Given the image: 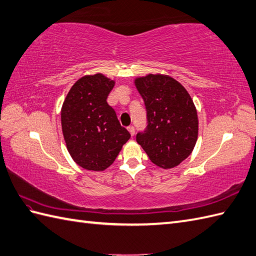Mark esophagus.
<instances>
[{
  "label": "esophagus",
  "mask_w": 256,
  "mask_h": 256,
  "mask_svg": "<svg viewBox=\"0 0 256 256\" xmlns=\"http://www.w3.org/2000/svg\"><path fill=\"white\" fill-rule=\"evenodd\" d=\"M128 130L130 134L132 135V136L135 134V128H134V126H128Z\"/></svg>",
  "instance_id": "34e87169"
}]
</instances>
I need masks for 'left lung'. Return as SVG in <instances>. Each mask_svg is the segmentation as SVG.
<instances>
[{
    "instance_id": "obj_1",
    "label": "left lung",
    "mask_w": 256,
    "mask_h": 256,
    "mask_svg": "<svg viewBox=\"0 0 256 256\" xmlns=\"http://www.w3.org/2000/svg\"><path fill=\"white\" fill-rule=\"evenodd\" d=\"M147 110V128L136 140L152 164L162 169L179 166L193 152L198 136L195 104L174 77L147 74L134 80Z\"/></svg>"
}]
</instances>
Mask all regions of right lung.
I'll return each instance as SVG.
<instances>
[{"label": "right lung", "mask_w": 256, "mask_h": 256, "mask_svg": "<svg viewBox=\"0 0 256 256\" xmlns=\"http://www.w3.org/2000/svg\"><path fill=\"white\" fill-rule=\"evenodd\" d=\"M116 80L101 73L80 77L70 87L61 109L66 148L86 170L104 171L114 164L130 135L106 102Z\"/></svg>", "instance_id": "right-lung-1"}]
</instances>
